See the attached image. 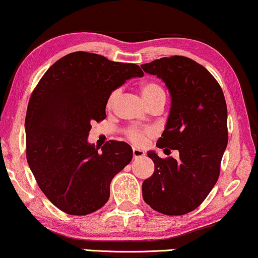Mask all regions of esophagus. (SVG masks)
<instances>
[{"mask_svg": "<svg viewBox=\"0 0 258 258\" xmlns=\"http://www.w3.org/2000/svg\"><path fill=\"white\" fill-rule=\"evenodd\" d=\"M144 151L143 150H141V149H136V148H134L133 149V156H134V158H140V157H143L144 156Z\"/></svg>", "mask_w": 258, "mask_h": 258, "instance_id": "1", "label": "esophagus"}]
</instances>
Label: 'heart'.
<instances>
[{"instance_id": "b5f03b06", "label": "heart", "mask_w": 258, "mask_h": 258, "mask_svg": "<svg viewBox=\"0 0 258 258\" xmlns=\"http://www.w3.org/2000/svg\"><path fill=\"white\" fill-rule=\"evenodd\" d=\"M141 93H142V96L146 102L150 101L151 98L154 97L160 96V95H164V91L161 88V86H158V84L155 82H144L142 86H141ZM117 96H118V90H114L110 95H109L108 101H107V108L110 109L112 105H114ZM150 134H151L150 129L129 128L125 130L126 137H128L134 144H136V146H141V144H143L144 141H146V139L150 135Z\"/></svg>"}]
</instances>
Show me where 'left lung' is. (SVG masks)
I'll list each match as a JSON object with an SVG mask.
<instances>
[{
    "label": "left lung",
    "mask_w": 258,
    "mask_h": 258,
    "mask_svg": "<svg viewBox=\"0 0 258 258\" xmlns=\"http://www.w3.org/2000/svg\"><path fill=\"white\" fill-rule=\"evenodd\" d=\"M165 83L171 108L156 146L178 150L179 158L148 156L155 171L143 182L144 202L164 215L195 210L216 184L228 144L227 103L220 84L203 66L184 56H171L142 64Z\"/></svg>",
    "instance_id": "1"
}]
</instances>
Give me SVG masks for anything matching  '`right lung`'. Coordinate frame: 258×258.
Masks as SVG:
<instances>
[{
  "mask_svg": "<svg viewBox=\"0 0 258 258\" xmlns=\"http://www.w3.org/2000/svg\"><path fill=\"white\" fill-rule=\"evenodd\" d=\"M143 72L134 63L76 51L49 68L26 115L27 161L38 186L59 210L88 215L108 202L110 183L133 158L128 143H88L91 122L105 118L109 95Z\"/></svg>",
  "mask_w": 258,
  "mask_h": 258,
  "instance_id": "right-lung-1",
  "label": "right lung"
}]
</instances>
